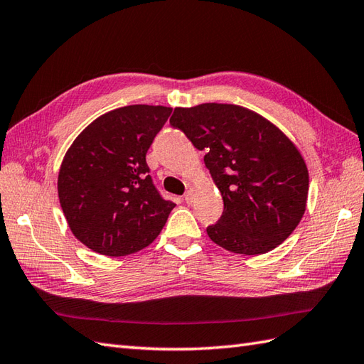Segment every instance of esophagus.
Here are the masks:
<instances>
[{
	"instance_id": "esophagus-1",
	"label": "esophagus",
	"mask_w": 364,
	"mask_h": 364,
	"mask_svg": "<svg viewBox=\"0 0 364 364\" xmlns=\"http://www.w3.org/2000/svg\"><path fill=\"white\" fill-rule=\"evenodd\" d=\"M184 201L188 203V205H191V203L193 201V191L192 189H189L188 192L184 193Z\"/></svg>"
}]
</instances>
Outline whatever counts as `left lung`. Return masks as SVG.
Returning a JSON list of instances; mask_svg holds the SVG:
<instances>
[{"label":"left lung","mask_w":364,"mask_h":364,"mask_svg":"<svg viewBox=\"0 0 364 364\" xmlns=\"http://www.w3.org/2000/svg\"><path fill=\"white\" fill-rule=\"evenodd\" d=\"M171 125L198 150L223 197V214L206 228L222 248L256 256L274 250L306 210L307 166L294 144L265 117L232 104L175 108Z\"/></svg>","instance_id":"obj_1"}]
</instances>
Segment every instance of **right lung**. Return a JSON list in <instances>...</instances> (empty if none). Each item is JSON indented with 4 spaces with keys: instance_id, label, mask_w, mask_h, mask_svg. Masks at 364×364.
Returning <instances> with one entry per match:
<instances>
[{
    "instance_id": "right-lung-1",
    "label": "right lung",
    "mask_w": 364,
    "mask_h": 364,
    "mask_svg": "<svg viewBox=\"0 0 364 364\" xmlns=\"http://www.w3.org/2000/svg\"><path fill=\"white\" fill-rule=\"evenodd\" d=\"M172 113L163 105L116 108L92 121L68 149L58 172V200L75 239L109 257L154 242L175 203L164 200L146 163Z\"/></svg>"
}]
</instances>
